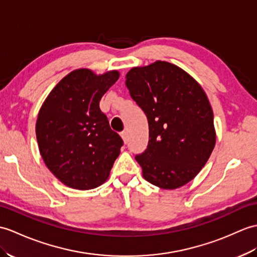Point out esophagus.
<instances>
[{
    "label": "esophagus",
    "instance_id": "obj_1",
    "mask_svg": "<svg viewBox=\"0 0 257 257\" xmlns=\"http://www.w3.org/2000/svg\"><path fill=\"white\" fill-rule=\"evenodd\" d=\"M120 137H121V139H122L124 145H127V143H128V134L126 133V131H122V133L120 134Z\"/></svg>",
    "mask_w": 257,
    "mask_h": 257
}]
</instances>
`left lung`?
Listing matches in <instances>:
<instances>
[{"mask_svg": "<svg viewBox=\"0 0 257 257\" xmlns=\"http://www.w3.org/2000/svg\"><path fill=\"white\" fill-rule=\"evenodd\" d=\"M126 86L149 123L147 150L136 156L142 176L162 189L184 186L204 168L216 145L205 91L186 71L160 60L129 70Z\"/></svg>", "mask_w": 257, "mask_h": 257, "instance_id": "1", "label": "left lung"}]
</instances>
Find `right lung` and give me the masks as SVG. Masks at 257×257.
Returning <instances> with one entry per match:
<instances>
[{"mask_svg":"<svg viewBox=\"0 0 257 257\" xmlns=\"http://www.w3.org/2000/svg\"><path fill=\"white\" fill-rule=\"evenodd\" d=\"M77 69L65 75L45 99L36 122L40 156L59 181L70 188L98 187L109 176L122 139L110 129L99 100L119 79Z\"/></svg>","mask_w":257,"mask_h":257,"instance_id":"add662e5","label":"right lung"}]
</instances>
